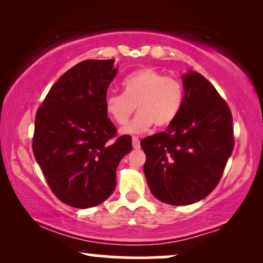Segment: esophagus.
Returning a JSON list of instances; mask_svg holds the SVG:
<instances>
[{
  "instance_id": "34e87169",
  "label": "esophagus",
  "mask_w": 263,
  "mask_h": 263,
  "mask_svg": "<svg viewBox=\"0 0 263 263\" xmlns=\"http://www.w3.org/2000/svg\"><path fill=\"white\" fill-rule=\"evenodd\" d=\"M132 143H133V148H135V149L140 148V140H139L138 136H133Z\"/></svg>"
}]
</instances>
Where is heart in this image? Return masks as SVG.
<instances>
[{
	"label": "heart",
	"instance_id": "b5f03b06",
	"mask_svg": "<svg viewBox=\"0 0 263 263\" xmlns=\"http://www.w3.org/2000/svg\"><path fill=\"white\" fill-rule=\"evenodd\" d=\"M124 93H109L105 110L115 123L123 125L138 107L124 133H140L156 123L166 127L176 121L184 103V85L181 79L166 77L163 71L146 67L124 78Z\"/></svg>",
	"mask_w": 263,
	"mask_h": 263
}]
</instances>
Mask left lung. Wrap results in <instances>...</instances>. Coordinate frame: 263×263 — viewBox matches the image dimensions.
<instances>
[{
  "label": "left lung",
  "instance_id": "left-lung-1",
  "mask_svg": "<svg viewBox=\"0 0 263 263\" xmlns=\"http://www.w3.org/2000/svg\"><path fill=\"white\" fill-rule=\"evenodd\" d=\"M183 85L184 103L176 121L141 140L151 192L174 206L213 192L235 146L232 114L214 86L196 71L183 75Z\"/></svg>",
  "mask_w": 263,
  "mask_h": 263
}]
</instances>
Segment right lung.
<instances>
[{
  "mask_svg": "<svg viewBox=\"0 0 263 263\" xmlns=\"http://www.w3.org/2000/svg\"><path fill=\"white\" fill-rule=\"evenodd\" d=\"M114 62L86 60L70 68L35 114V160L57 199L75 208L97 206L114 193L118 164L132 151V136H117L105 110Z\"/></svg>",
  "mask_w": 263,
  "mask_h": 263,
  "instance_id": "add662e5",
  "label": "right lung"
}]
</instances>
